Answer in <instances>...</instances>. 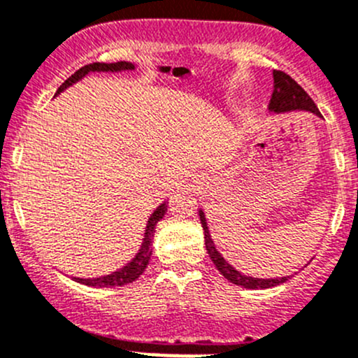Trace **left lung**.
I'll use <instances>...</instances> for the list:
<instances>
[{"label": "left lung", "mask_w": 358, "mask_h": 358, "mask_svg": "<svg viewBox=\"0 0 358 358\" xmlns=\"http://www.w3.org/2000/svg\"><path fill=\"white\" fill-rule=\"evenodd\" d=\"M273 77H274V90L269 101L271 111L281 113V111H292V110H306V111L315 113L317 116H321V113H319L317 106L314 104V101L310 99V96H308L306 90L300 87V85L296 84L288 73H285V71L281 70H274ZM199 216H201L202 228H204L206 248H208L210 261L214 262L216 269L220 271L228 281H231L233 285H238V287L250 288V289H264V288L276 287V285H281L289 280V276L276 278V280H261V278H252V276H245V274L238 273V271L231 268V266L221 257V254L216 250V247H214L213 240H210V235H209L208 223H206V217L202 210L199 213Z\"/></svg>", "instance_id": "obj_1"}]
</instances>
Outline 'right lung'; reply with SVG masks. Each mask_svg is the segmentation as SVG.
I'll return each mask as SVG.
<instances>
[{"mask_svg": "<svg viewBox=\"0 0 358 358\" xmlns=\"http://www.w3.org/2000/svg\"><path fill=\"white\" fill-rule=\"evenodd\" d=\"M118 70H134V65L127 62H116V63H90V65L82 66L80 70L75 71L71 77L66 78L62 85H59L58 92H62L63 89H66L69 85L73 84V82L80 80L84 75H87L89 71H118ZM168 210V204H161L159 208L152 213V216L149 217L148 221V229H145V236H144V242H142L141 250L138 254L135 255V259L129 264L125 266L123 269H118L116 273L108 274V276L103 278H96V280H82V278H75V281L82 285H87V287H96V288H104V287H123V285H129L134 283L142 273H144L145 268H148L149 261H150V255H152V238H154V231H156V224L161 217L166 214Z\"/></svg>", "mask_w": 358, "mask_h": 358, "instance_id": "obj_1", "label": "right lung"}]
</instances>
